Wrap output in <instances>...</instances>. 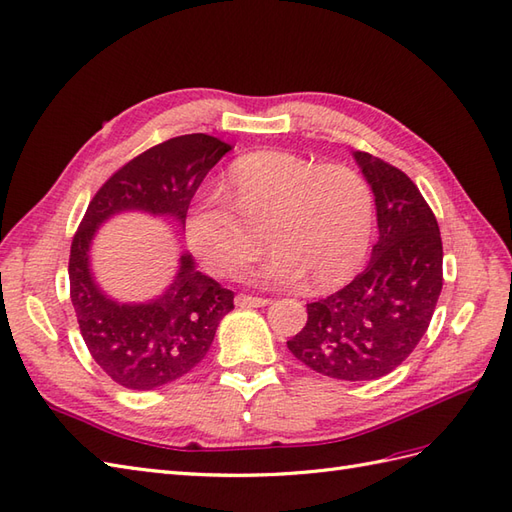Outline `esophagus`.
Segmentation results:
<instances>
[{
	"instance_id": "esophagus-1",
	"label": "esophagus",
	"mask_w": 512,
	"mask_h": 512,
	"mask_svg": "<svg viewBox=\"0 0 512 512\" xmlns=\"http://www.w3.org/2000/svg\"><path fill=\"white\" fill-rule=\"evenodd\" d=\"M268 303H270L268 298H259V296H248V294L235 296V305L238 307H266Z\"/></svg>"
}]
</instances>
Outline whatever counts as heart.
Returning a JSON list of instances; mask_svg holds the SVG:
<instances>
[{
    "label": "heart",
    "instance_id": "1",
    "mask_svg": "<svg viewBox=\"0 0 512 512\" xmlns=\"http://www.w3.org/2000/svg\"><path fill=\"white\" fill-rule=\"evenodd\" d=\"M225 199L207 194L186 216L194 257L218 277H231L272 246L257 279L311 292L352 277L368 255L374 196L348 164H316L287 151H259L229 168Z\"/></svg>",
    "mask_w": 512,
    "mask_h": 512
}]
</instances>
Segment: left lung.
<instances>
[{"label":"left lung","instance_id":"8db88e82","mask_svg":"<svg viewBox=\"0 0 512 512\" xmlns=\"http://www.w3.org/2000/svg\"><path fill=\"white\" fill-rule=\"evenodd\" d=\"M374 192L378 242L368 268L342 290L307 305V324L287 348L337 381H376L409 359L428 331L443 285L437 218L400 168L355 151Z\"/></svg>","mask_w":512,"mask_h":512}]
</instances>
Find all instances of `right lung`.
Returning a JSON list of instances; mask_svg holds the SVG:
<instances>
[{"label":"right lung","mask_w":512,"mask_h":512,"mask_svg":"<svg viewBox=\"0 0 512 512\" xmlns=\"http://www.w3.org/2000/svg\"><path fill=\"white\" fill-rule=\"evenodd\" d=\"M227 151V142L207 134L155 144L103 183L75 233L69 281L77 324L99 368L127 389L149 391L196 368L233 309V292L196 270L192 255L183 253L173 283L160 296L119 303L95 283L90 244L103 222L121 212L168 216L186 227L194 192Z\"/></svg>","instance_id":"right-lung-1"}]
</instances>
